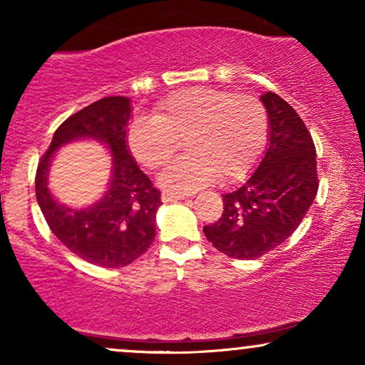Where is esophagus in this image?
<instances>
[{
	"instance_id": "34e87169",
	"label": "esophagus",
	"mask_w": 365,
	"mask_h": 365,
	"mask_svg": "<svg viewBox=\"0 0 365 365\" xmlns=\"http://www.w3.org/2000/svg\"><path fill=\"white\" fill-rule=\"evenodd\" d=\"M186 199L184 196H178V194H171V192H163L161 194V201L163 202H176V201H182Z\"/></svg>"
}]
</instances>
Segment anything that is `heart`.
<instances>
[{
    "mask_svg": "<svg viewBox=\"0 0 365 365\" xmlns=\"http://www.w3.org/2000/svg\"><path fill=\"white\" fill-rule=\"evenodd\" d=\"M269 136V114L252 94L194 86L164 98L153 118H138L128 129V146L146 169H158L184 139L186 156L159 174L168 192L187 194L219 179L237 182L261 158Z\"/></svg>",
    "mask_w": 365,
    "mask_h": 365,
    "instance_id": "b5f03b06",
    "label": "heart"
}]
</instances>
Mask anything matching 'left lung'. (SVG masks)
<instances>
[{
	"mask_svg": "<svg viewBox=\"0 0 365 365\" xmlns=\"http://www.w3.org/2000/svg\"><path fill=\"white\" fill-rule=\"evenodd\" d=\"M269 114L261 163L236 191L222 194L224 211L204 234L234 259H256L281 246L299 227L317 194L316 148L306 124L276 93H264Z\"/></svg>",
	"mask_w": 365,
	"mask_h": 365,
	"instance_id": "left-lung-1",
	"label": "left lung"
}]
</instances>
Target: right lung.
Returning <instances> with one entry per match:
<instances>
[{"instance_id": "obj_1", "label": "right lung", "mask_w": 365, "mask_h": 365, "mask_svg": "<svg viewBox=\"0 0 365 365\" xmlns=\"http://www.w3.org/2000/svg\"><path fill=\"white\" fill-rule=\"evenodd\" d=\"M131 99L109 96L69 116L54 133L36 171V199L49 229L73 254L101 267H123L148 251L156 236L161 192L139 169L128 146ZM74 140H96L110 149L112 176L96 203L71 208L47 186L56 153Z\"/></svg>"}]
</instances>
